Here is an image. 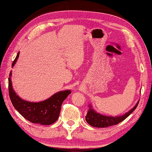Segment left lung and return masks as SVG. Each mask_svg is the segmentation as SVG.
I'll use <instances>...</instances> for the list:
<instances>
[{"mask_svg":"<svg viewBox=\"0 0 152 152\" xmlns=\"http://www.w3.org/2000/svg\"><path fill=\"white\" fill-rule=\"evenodd\" d=\"M139 101L136 103V105L130 110L129 112L125 113L124 114L119 116H107V115H103L96 112L92 107L91 104L88 105L89 110H88L87 114L85 116V120L88 124L93 127L97 128H105L112 125H115L119 124L120 122L123 121L126 119L129 115L136 109L137 105L139 104Z\"/></svg>","mask_w":152,"mask_h":152,"instance_id":"1","label":"left lung"}]
</instances>
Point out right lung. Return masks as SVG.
<instances>
[{"label":"right lung","mask_w":152,"mask_h":152,"mask_svg":"<svg viewBox=\"0 0 152 152\" xmlns=\"http://www.w3.org/2000/svg\"><path fill=\"white\" fill-rule=\"evenodd\" d=\"M20 52L12 64V67L16 64ZM11 71L9 78V93L12 104L17 111L23 118L32 123L50 125L56 122L59 118L62 103L71 93V91H59L42 102H28L19 97L13 90L11 78Z\"/></svg>","instance_id":"add662e5"}]
</instances>
